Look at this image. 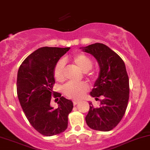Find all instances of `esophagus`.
Instances as JSON below:
<instances>
[{
    "instance_id": "esophagus-1",
    "label": "esophagus",
    "mask_w": 150,
    "mask_h": 150,
    "mask_svg": "<svg viewBox=\"0 0 150 150\" xmlns=\"http://www.w3.org/2000/svg\"><path fill=\"white\" fill-rule=\"evenodd\" d=\"M72 103H73V105H76L79 104V103H80V100H73V101H72Z\"/></svg>"
}]
</instances>
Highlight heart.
<instances>
[{"label": "heart", "instance_id": "b5f03b06", "mask_svg": "<svg viewBox=\"0 0 150 150\" xmlns=\"http://www.w3.org/2000/svg\"><path fill=\"white\" fill-rule=\"evenodd\" d=\"M72 60L80 70L88 71L89 78L92 80H96L98 78L96 72L90 70L93 67V61L84 54H75L72 57ZM66 60H60L55 64L53 70L54 78L58 82H63L66 76L65 68ZM89 90V85L86 83H69L63 88V93L67 98L72 99H81L85 94Z\"/></svg>", "mask_w": 150, "mask_h": 150}]
</instances>
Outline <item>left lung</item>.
Masks as SVG:
<instances>
[{"label":"left lung","mask_w":150,"mask_h":150,"mask_svg":"<svg viewBox=\"0 0 150 150\" xmlns=\"http://www.w3.org/2000/svg\"><path fill=\"white\" fill-rule=\"evenodd\" d=\"M83 49L93 55L99 63V78L90 95L96 100L102 98L98 108L89 103L86 123L95 130H112L122 119L129 100V78L125 65L116 52L103 43L92 44Z\"/></svg>","instance_id":"8db88e82"}]
</instances>
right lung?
Listing matches in <instances>:
<instances>
[{
  "label": "right lung",
  "mask_w": 150,
  "mask_h": 150,
  "mask_svg": "<svg viewBox=\"0 0 150 150\" xmlns=\"http://www.w3.org/2000/svg\"><path fill=\"white\" fill-rule=\"evenodd\" d=\"M70 47H43L31 53L18 71L17 94L20 104L30 124L44 136L60 134L67 129L71 100L52 91L55 64ZM60 97L59 108L50 106L52 96ZM58 99V98H57Z\"/></svg>",
  "instance_id": "obj_1"
}]
</instances>
